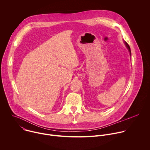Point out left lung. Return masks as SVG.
Instances as JSON below:
<instances>
[{
	"label": "left lung",
	"instance_id": "8db88e82",
	"mask_svg": "<svg viewBox=\"0 0 150 150\" xmlns=\"http://www.w3.org/2000/svg\"><path fill=\"white\" fill-rule=\"evenodd\" d=\"M125 44L126 45V47H127V49H128V50H129V52H130V54H131V49H130V47H129V46L128 45V44L127 43V42H126V41H125Z\"/></svg>",
	"mask_w": 150,
	"mask_h": 150
}]
</instances>
